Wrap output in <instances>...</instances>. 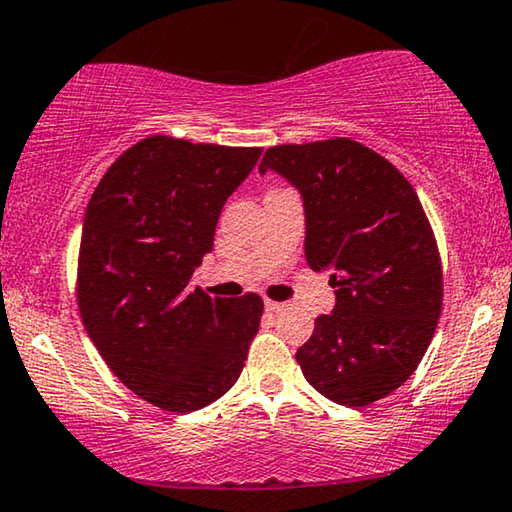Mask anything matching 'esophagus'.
I'll list each match as a JSON object with an SVG mask.
<instances>
[{
	"instance_id": "1",
	"label": "esophagus",
	"mask_w": 512,
	"mask_h": 512,
	"mask_svg": "<svg viewBox=\"0 0 512 512\" xmlns=\"http://www.w3.org/2000/svg\"><path fill=\"white\" fill-rule=\"evenodd\" d=\"M264 308H266V313H278V311H283L285 304H278V301H269V299H266V301H264Z\"/></svg>"
}]
</instances>
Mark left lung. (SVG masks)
<instances>
[{"mask_svg": "<svg viewBox=\"0 0 512 512\" xmlns=\"http://www.w3.org/2000/svg\"><path fill=\"white\" fill-rule=\"evenodd\" d=\"M269 169L301 192L306 262L329 271L336 294L297 362L327 399L369 406L413 376L441 318V255L427 215L392 162L345 136L273 146L259 174Z\"/></svg>", "mask_w": 512, "mask_h": 512, "instance_id": "left-lung-1", "label": "left lung"}]
</instances>
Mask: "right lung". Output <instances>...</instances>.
<instances>
[{
  "mask_svg": "<svg viewBox=\"0 0 512 512\" xmlns=\"http://www.w3.org/2000/svg\"><path fill=\"white\" fill-rule=\"evenodd\" d=\"M259 155L155 134L125 150L90 197L78 311L120 383L162 410L208 406L246 364L262 297L211 299L190 278Z\"/></svg>",
  "mask_w": 512,
  "mask_h": 512,
  "instance_id": "1",
  "label": "right lung"
}]
</instances>
